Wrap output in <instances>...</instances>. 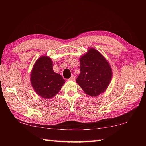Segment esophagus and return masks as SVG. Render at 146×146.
<instances>
[{
    "mask_svg": "<svg viewBox=\"0 0 146 146\" xmlns=\"http://www.w3.org/2000/svg\"><path fill=\"white\" fill-rule=\"evenodd\" d=\"M75 76H72L70 79H69V80H75Z\"/></svg>",
    "mask_w": 146,
    "mask_h": 146,
    "instance_id": "esophagus-1",
    "label": "esophagus"
}]
</instances>
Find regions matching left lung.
<instances>
[{
  "instance_id": "obj_1",
  "label": "left lung",
  "mask_w": 146,
  "mask_h": 146,
  "mask_svg": "<svg viewBox=\"0 0 146 146\" xmlns=\"http://www.w3.org/2000/svg\"><path fill=\"white\" fill-rule=\"evenodd\" d=\"M80 73L76 82L92 97L103 93L110 84L112 70L105 58L95 49H90L80 59Z\"/></svg>"
}]
</instances>
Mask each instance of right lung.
Returning a JSON list of instances; mask_svg holds the SVG:
<instances>
[{
    "label": "right lung",
    "mask_w": 146,
    "mask_h": 146,
    "mask_svg": "<svg viewBox=\"0 0 146 146\" xmlns=\"http://www.w3.org/2000/svg\"><path fill=\"white\" fill-rule=\"evenodd\" d=\"M65 80L53 70V62L48 56H41L33 66L31 83L35 92L42 98H51L58 93Z\"/></svg>",
    "instance_id": "add662e5"
}]
</instances>
